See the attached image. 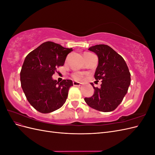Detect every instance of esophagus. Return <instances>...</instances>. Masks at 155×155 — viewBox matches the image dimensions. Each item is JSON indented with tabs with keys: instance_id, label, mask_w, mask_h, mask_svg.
I'll use <instances>...</instances> for the list:
<instances>
[{
	"instance_id": "esophagus-1",
	"label": "esophagus",
	"mask_w": 155,
	"mask_h": 155,
	"mask_svg": "<svg viewBox=\"0 0 155 155\" xmlns=\"http://www.w3.org/2000/svg\"><path fill=\"white\" fill-rule=\"evenodd\" d=\"M73 85L74 86H77V87H80L81 86V83L79 82H77V81H74L73 82Z\"/></svg>"
}]
</instances>
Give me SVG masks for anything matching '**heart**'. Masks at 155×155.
<instances>
[{
  "instance_id": "heart-1",
  "label": "heart",
  "mask_w": 155,
  "mask_h": 155,
  "mask_svg": "<svg viewBox=\"0 0 155 155\" xmlns=\"http://www.w3.org/2000/svg\"><path fill=\"white\" fill-rule=\"evenodd\" d=\"M73 78L74 79H76V80H80V79H81L83 78V76L79 73H76L74 74L73 76H72Z\"/></svg>"
}]
</instances>
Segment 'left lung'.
Here are the masks:
<instances>
[{
  "label": "left lung",
  "mask_w": 155,
  "mask_h": 155,
  "mask_svg": "<svg viewBox=\"0 0 155 155\" xmlns=\"http://www.w3.org/2000/svg\"><path fill=\"white\" fill-rule=\"evenodd\" d=\"M88 50L98 57V65L94 78L101 80L100 88L95 87L91 97H85L87 104L92 109L101 112L115 110L122 101L130 83V74L125 60L109 46L97 45Z\"/></svg>",
  "instance_id": "obj_1"
}]
</instances>
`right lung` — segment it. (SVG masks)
Returning <instances> with one entry per match:
<instances>
[{
	"instance_id": "add662e5",
	"label": "right lung",
	"mask_w": 155,
	"mask_h": 155,
	"mask_svg": "<svg viewBox=\"0 0 155 155\" xmlns=\"http://www.w3.org/2000/svg\"><path fill=\"white\" fill-rule=\"evenodd\" d=\"M72 48L47 41L27 55L21 70V87L30 105L41 113H50L67 100L72 80L52 79L58 67L63 66Z\"/></svg>"
}]
</instances>
